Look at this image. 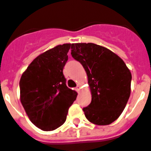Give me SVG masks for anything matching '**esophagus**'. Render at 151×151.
Segmentation results:
<instances>
[{
	"instance_id": "34e87169",
	"label": "esophagus",
	"mask_w": 151,
	"mask_h": 151,
	"mask_svg": "<svg viewBox=\"0 0 151 151\" xmlns=\"http://www.w3.org/2000/svg\"><path fill=\"white\" fill-rule=\"evenodd\" d=\"M81 89V85H79V84H78V85L77 86V87H76V91H78V92H80Z\"/></svg>"
}]
</instances>
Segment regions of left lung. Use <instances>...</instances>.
Listing matches in <instances>:
<instances>
[{
  "label": "left lung",
  "mask_w": 151,
  "mask_h": 151,
  "mask_svg": "<svg viewBox=\"0 0 151 151\" xmlns=\"http://www.w3.org/2000/svg\"><path fill=\"white\" fill-rule=\"evenodd\" d=\"M71 55L85 70L91 103L83 107L86 118L108 125L122 114L130 95L132 76L124 60L104 47L93 43L72 44Z\"/></svg>",
  "instance_id": "obj_1"
}]
</instances>
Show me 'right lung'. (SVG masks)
I'll return each instance as SVG.
<instances>
[{"instance_id": "obj_1", "label": "right lung", "mask_w": 151, "mask_h": 151, "mask_svg": "<svg viewBox=\"0 0 151 151\" xmlns=\"http://www.w3.org/2000/svg\"><path fill=\"white\" fill-rule=\"evenodd\" d=\"M71 44H60L40 54L20 80V98L30 121L44 131L65 122L78 93L66 85L63 69Z\"/></svg>"}]
</instances>
